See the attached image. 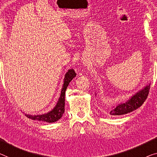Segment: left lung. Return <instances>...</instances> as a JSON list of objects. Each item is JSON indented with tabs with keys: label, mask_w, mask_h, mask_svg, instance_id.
<instances>
[{
	"label": "left lung",
	"mask_w": 157,
	"mask_h": 157,
	"mask_svg": "<svg viewBox=\"0 0 157 157\" xmlns=\"http://www.w3.org/2000/svg\"><path fill=\"white\" fill-rule=\"evenodd\" d=\"M149 88H150V83L147 84L142 90L132 95L131 98H129L126 102H121L117 105L114 106L111 109H109V114L114 116L123 115L137 109L143 105L147 98Z\"/></svg>",
	"instance_id": "obj_1"
}]
</instances>
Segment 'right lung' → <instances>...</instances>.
Segmentation results:
<instances>
[{
	"label": "right lung",
	"mask_w": 157,
	"mask_h": 157,
	"mask_svg": "<svg viewBox=\"0 0 157 157\" xmlns=\"http://www.w3.org/2000/svg\"><path fill=\"white\" fill-rule=\"evenodd\" d=\"M76 76V74L73 69H69L68 71L65 74L63 86H62L59 100L57 101L56 105L55 106V107L51 111H50L48 113H45V114L39 115L25 114L26 117L32 120H37L40 121H45L47 123H53L58 121L62 117L64 112L65 91H66L67 86L70 83V81Z\"/></svg>",
	"instance_id": "obj_1"
}]
</instances>
